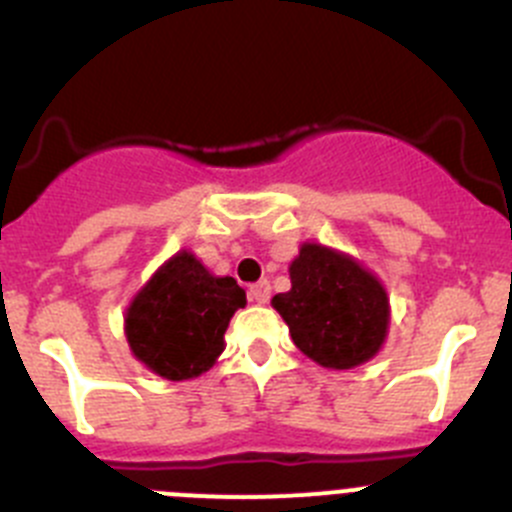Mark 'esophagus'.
<instances>
[{"label": "esophagus", "mask_w": 512, "mask_h": 512, "mask_svg": "<svg viewBox=\"0 0 512 512\" xmlns=\"http://www.w3.org/2000/svg\"><path fill=\"white\" fill-rule=\"evenodd\" d=\"M247 295H250V300L257 302V305H265V302L270 300V282L267 280L255 282V285H250Z\"/></svg>", "instance_id": "esophagus-1"}]
</instances>
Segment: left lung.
<instances>
[{"label":"left lung","instance_id":"left-lung-1","mask_svg":"<svg viewBox=\"0 0 512 512\" xmlns=\"http://www.w3.org/2000/svg\"><path fill=\"white\" fill-rule=\"evenodd\" d=\"M290 282V290L272 297V307L302 355L327 370H352L382 350L390 297L360 260L320 242H302L290 262Z\"/></svg>","mask_w":512,"mask_h":512}]
</instances>
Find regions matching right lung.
<instances>
[{
    "label": "right lung",
    "mask_w": 512,
    "mask_h": 512,
    "mask_svg": "<svg viewBox=\"0 0 512 512\" xmlns=\"http://www.w3.org/2000/svg\"><path fill=\"white\" fill-rule=\"evenodd\" d=\"M247 305L235 277H217L180 250L132 297L124 335L147 370L180 382L210 370L225 350L232 315Z\"/></svg>",
    "instance_id": "add662e5"
}]
</instances>
